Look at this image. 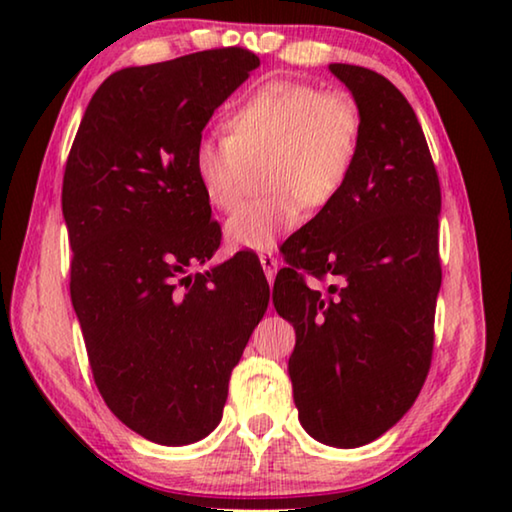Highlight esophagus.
<instances>
[{
  "mask_svg": "<svg viewBox=\"0 0 512 512\" xmlns=\"http://www.w3.org/2000/svg\"><path fill=\"white\" fill-rule=\"evenodd\" d=\"M259 264H262V268H264L266 280L273 282L275 280V273H277V266H280V262H277V257L262 255V257H259Z\"/></svg>",
  "mask_w": 512,
  "mask_h": 512,
  "instance_id": "34e87169",
  "label": "esophagus"
}]
</instances>
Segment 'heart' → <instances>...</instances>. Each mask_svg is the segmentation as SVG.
I'll use <instances>...</instances> for the list:
<instances>
[{
  "label": "heart",
  "mask_w": 512,
  "mask_h": 512,
  "mask_svg": "<svg viewBox=\"0 0 512 512\" xmlns=\"http://www.w3.org/2000/svg\"><path fill=\"white\" fill-rule=\"evenodd\" d=\"M228 135H205L192 153V171L205 201L232 212L250 167L264 164L266 196L239 207L225 223L232 250L271 253L298 230L311 210L332 205L357 167L363 121L343 92L300 81H268L232 106Z\"/></svg>",
  "instance_id": "obj_1"
}]
</instances>
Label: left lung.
<instances>
[{"label":"left lung","mask_w":512,"mask_h":512,"mask_svg":"<svg viewBox=\"0 0 512 512\" xmlns=\"http://www.w3.org/2000/svg\"><path fill=\"white\" fill-rule=\"evenodd\" d=\"M329 72L359 106V160L343 194L284 244L273 305L296 329L300 424L318 443L352 449L400 422L427 379L443 280L440 183L404 94L366 67ZM300 270L333 284L309 290Z\"/></svg>","instance_id":"8db88e82"}]
</instances>
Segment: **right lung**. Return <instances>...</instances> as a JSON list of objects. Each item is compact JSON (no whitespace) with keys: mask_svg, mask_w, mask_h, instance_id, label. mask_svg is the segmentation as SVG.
<instances>
[{"mask_svg":"<svg viewBox=\"0 0 512 512\" xmlns=\"http://www.w3.org/2000/svg\"><path fill=\"white\" fill-rule=\"evenodd\" d=\"M257 67L253 51L228 47L119 69L94 92L67 158L69 291L92 375L108 409L158 445L214 431L268 307L248 253L187 273L221 244L194 146Z\"/></svg>","mask_w":512,"mask_h":512,"instance_id":"1","label":"right lung"}]
</instances>
